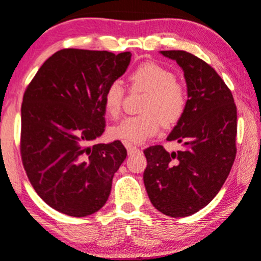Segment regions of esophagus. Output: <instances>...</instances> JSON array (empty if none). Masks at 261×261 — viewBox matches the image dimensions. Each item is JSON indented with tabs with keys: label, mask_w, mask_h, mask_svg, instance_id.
Instances as JSON below:
<instances>
[{
	"label": "esophagus",
	"mask_w": 261,
	"mask_h": 261,
	"mask_svg": "<svg viewBox=\"0 0 261 261\" xmlns=\"http://www.w3.org/2000/svg\"><path fill=\"white\" fill-rule=\"evenodd\" d=\"M126 150H127V153L128 154H133V153H136L139 152L140 148L137 147V146H134V145H130V144H126Z\"/></svg>",
	"instance_id": "1"
}]
</instances>
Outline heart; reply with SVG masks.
<instances>
[{
    "label": "heart",
    "instance_id": "obj_1",
    "mask_svg": "<svg viewBox=\"0 0 261 261\" xmlns=\"http://www.w3.org/2000/svg\"><path fill=\"white\" fill-rule=\"evenodd\" d=\"M131 90L147 93L141 105V115L130 116L110 127L111 139L124 144H141L156 135L161 125L174 126L182 119L187 108L186 90L176 82V75L167 68L153 62H145L128 76ZM125 89L119 80L111 82L102 94V102L111 119L121 114Z\"/></svg>",
    "mask_w": 261,
    "mask_h": 261
}]
</instances>
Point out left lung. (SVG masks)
<instances>
[{"label": "left lung", "mask_w": 261, "mask_h": 261, "mask_svg": "<svg viewBox=\"0 0 261 261\" xmlns=\"http://www.w3.org/2000/svg\"><path fill=\"white\" fill-rule=\"evenodd\" d=\"M183 69L187 108L168 141L183 148L167 152L161 145L144 151V183L157 211L179 218L208 204L224 185L237 154V107L216 70L185 50H161Z\"/></svg>", "instance_id": "left-lung-1"}]
</instances>
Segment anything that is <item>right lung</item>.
Wrapping results in <instances>:
<instances>
[{"label": "right lung", "instance_id": "obj_1", "mask_svg": "<svg viewBox=\"0 0 261 261\" xmlns=\"http://www.w3.org/2000/svg\"><path fill=\"white\" fill-rule=\"evenodd\" d=\"M130 51L67 49L49 57L24 91L21 157L34 191L53 210L87 217L107 203L126 159L121 141L90 146L105 131L102 94Z\"/></svg>", "mask_w": 261, "mask_h": 261}]
</instances>
